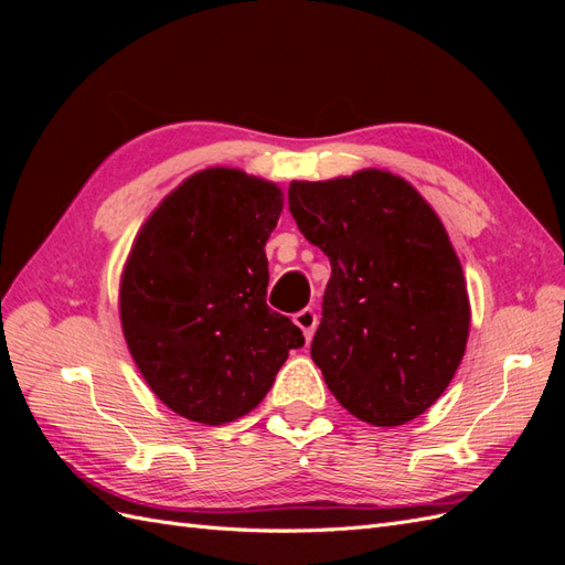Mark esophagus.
<instances>
[{"instance_id":"obj_1","label":"esophagus","mask_w":565,"mask_h":565,"mask_svg":"<svg viewBox=\"0 0 565 565\" xmlns=\"http://www.w3.org/2000/svg\"><path fill=\"white\" fill-rule=\"evenodd\" d=\"M295 324L303 332L306 341H311V337L316 332V324H318V316L313 309H301L299 313H295Z\"/></svg>"}]
</instances>
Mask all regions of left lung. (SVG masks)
<instances>
[{
    "mask_svg": "<svg viewBox=\"0 0 565 565\" xmlns=\"http://www.w3.org/2000/svg\"><path fill=\"white\" fill-rule=\"evenodd\" d=\"M306 241L332 276L311 344L334 398L374 426H398L448 388L469 337L457 254L413 185L365 169L295 181L287 191Z\"/></svg>",
    "mask_w": 565,
    "mask_h": 565,
    "instance_id": "left-lung-1",
    "label": "left lung"
}]
</instances>
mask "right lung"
<instances>
[{
	"mask_svg": "<svg viewBox=\"0 0 565 565\" xmlns=\"http://www.w3.org/2000/svg\"><path fill=\"white\" fill-rule=\"evenodd\" d=\"M280 188L237 169L183 181L146 221L119 316L143 380L177 415L226 424L262 403L303 334L268 309L266 241Z\"/></svg>",
	"mask_w": 565,
	"mask_h": 565,
	"instance_id": "right-lung-1",
	"label": "right lung"
}]
</instances>
